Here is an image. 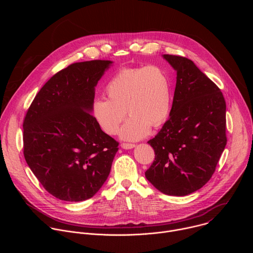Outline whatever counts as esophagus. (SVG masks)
Here are the masks:
<instances>
[{"label":"esophagus","mask_w":253,"mask_h":253,"mask_svg":"<svg viewBox=\"0 0 253 253\" xmlns=\"http://www.w3.org/2000/svg\"><path fill=\"white\" fill-rule=\"evenodd\" d=\"M121 147L123 149H132L135 147V144H131V143H122Z\"/></svg>","instance_id":"esophagus-1"}]
</instances>
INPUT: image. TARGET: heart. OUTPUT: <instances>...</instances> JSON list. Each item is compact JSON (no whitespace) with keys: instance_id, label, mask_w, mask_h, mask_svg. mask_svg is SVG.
I'll list each match as a JSON object with an SVG mask.
<instances>
[{"instance_id":"obj_1","label":"heart","mask_w":253,"mask_h":253,"mask_svg":"<svg viewBox=\"0 0 253 253\" xmlns=\"http://www.w3.org/2000/svg\"><path fill=\"white\" fill-rule=\"evenodd\" d=\"M105 93L108 99L93 101L92 116L106 134L114 135L126 113L130 115L120 131L123 140L146 137L151 126H160L171 109L170 80L156 65L121 69L107 83Z\"/></svg>"}]
</instances>
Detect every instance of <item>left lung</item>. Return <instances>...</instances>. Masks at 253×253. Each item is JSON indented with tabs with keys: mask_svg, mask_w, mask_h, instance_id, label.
Wrapping results in <instances>:
<instances>
[{
	"mask_svg": "<svg viewBox=\"0 0 253 253\" xmlns=\"http://www.w3.org/2000/svg\"><path fill=\"white\" fill-rule=\"evenodd\" d=\"M163 58L176 71V87L168 120L148 141L155 160L145 176L160 192L185 196L209 181L226 146V104L191 60Z\"/></svg>",
	"mask_w": 253,
	"mask_h": 253,
	"instance_id": "1",
	"label": "left lung"
}]
</instances>
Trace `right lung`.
I'll return each mask as SVG.
<instances>
[{
    "mask_svg": "<svg viewBox=\"0 0 253 253\" xmlns=\"http://www.w3.org/2000/svg\"><path fill=\"white\" fill-rule=\"evenodd\" d=\"M109 60L74 63L36 95L23 123L24 156L43 187L64 201L93 197L109 176L118 142L95 122V87Z\"/></svg>",
    "mask_w": 253,
    "mask_h": 253,
    "instance_id": "1",
    "label": "right lung"
}]
</instances>
